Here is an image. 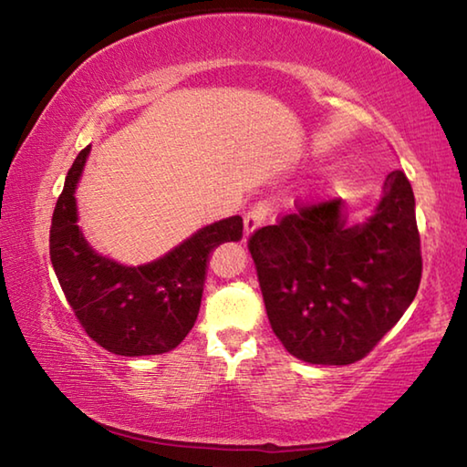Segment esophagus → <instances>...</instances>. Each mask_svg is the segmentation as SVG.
I'll list each match as a JSON object with an SVG mask.
<instances>
[{
    "label": "esophagus",
    "mask_w": 467,
    "mask_h": 467,
    "mask_svg": "<svg viewBox=\"0 0 467 467\" xmlns=\"http://www.w3.org/2000/svg\"><path fill=\"white\" fill-rule=\"evenodd\" d=\"M267 214H270V208H267L265 203H257L255 208H253L249 214L244 216V234L251 236L253 233H255L257 228L267 220Z\"/></svg>",
    "instance_id": "esophagus-1"
}]
</instances>
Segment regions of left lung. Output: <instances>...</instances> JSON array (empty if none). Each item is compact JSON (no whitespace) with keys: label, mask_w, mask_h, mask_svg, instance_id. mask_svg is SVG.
Instances as JSON below:
<instances>
[{"label":"left lung","mask_w":467,"mask_h":467,"mask_svg":"<svg viewBox=\"0 0 467 467\" xmlns=\"http://www.w3.org/2000/svg\"><path fill=\"white\" fill-rule=\"evenodd\" d=\"M267 319L309 365H352L412 305L422 275L416 202L401 171L387 175L365 223L344 202L300 208L251 236Z\"/></svg>","instance_id":"left-lung-1"}]
</instances>
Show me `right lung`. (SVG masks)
<instances>
[{
    "label": "right lung",
    "mask_w": 467,
    "mask_h": 467,
    "mask_svg": "<svg viewBox=\"0 0 467 467\" xmlns=\"http://www.w3.org/2000/svg\"><path fill=\"white\" fill-rule=\"evenodd\" d=\"M86 146L69 169L51 223V264L63 295L94 342L119 357L171 352L200 313L210 253L243 239V218L195 231L162 257L125 265L94 251L78 226L76 189L88 161Z\"/></svg>",
    "instance_id": "obj_1"
}]
</instances>
